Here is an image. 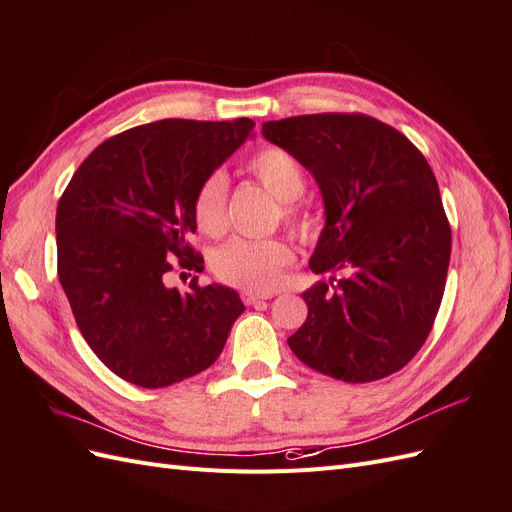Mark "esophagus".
<instances>
[{
  "mask_svg": "<svg viewBox=\"0 0 512 512\" xmlns=\"http://www.w3.org/2000/svg\"><path fill=\"white\" fill-rule=\"evenodd\" d=\"M271 297H273V292H252V290L241 292V301H243L245 305H256V303L267 301V299H271Z\"/></svg>",
  "mask_w": 512,
  "mask_h": 512,
  "instance_id": "obj_1",
  "label": "esophagus"
}]
</instances>
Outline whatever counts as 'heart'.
<instances>
[{
  "mask_svg": "<svg viewBox=\"0 0 512 512\" xmlns=\"http://www.w3.org/2000/svg\"><path fill=\"white\" fill-rule=\"evenodd\" d=\"M262 188L280 200L284 224L301 239H312L318 232L316 215L299 203L305 190V173L299 160L282 147L265 145L245 162ZM198 232L220 237L226 230V179L220 173L209 175L198 185L192 203ZM294 260L292 247L282 239H235L213 258V271L228 286L269 292L282 280V271Z\"/></svg>",
  "mask_w": 512,
  "mask_h": 512,
  "instance_id": "heart-1",
  "label": "heart"
}]
</instances>
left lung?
Here are the masks:
<instances>
[{"label":"left lung","instance_id":"left-lung-1","mask_svg":"<svg viewBox=\"0 0 512 512\" xmlns=\"http://www.w3.org/2000/svg\"><path fill=\"white\" fill-rule=\"evenodd\" d=\"M262 136L320 185L327 226L309 269L346 273L303 292L307 318L290 350L344 382L395 374L431 333L451 260L431 166L399 130L363 113L267 121Z\"/></svg>","mask_w":512,"mask_h":512}]
</instances>
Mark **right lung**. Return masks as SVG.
I'll return each mask as SVG.
<instances>
[{
  "label": "right lung",
  "instance_id": "add662e5",
  "mask_svg": "<svg viewBox=\"0 0 512 512\" xmlns=\"http://www.w3.org/2000/svg\"><path fill=\"white\" fill-rule=\"evenodd\" d=\"M252 130L247 117L130 128L91 151L61 194V288L89 348L126 382L162 389L200 374L243 314L232 288L200 286L194 275L179 292L164 277L205 269L188 241L194 194Z\"/></svg>",
  "mask_w": 512,
  "mask_h": 512
}]
</instances>
